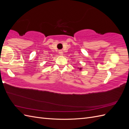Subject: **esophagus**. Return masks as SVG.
Returning <instances> with one entry per match:
<instances>
[{
	"label": "esophagus",
	"mask_w": 129,
	"mask_h": 129,
	"mask_svg": "<svg viewBox=\"0 0 129 129\" xmlns=\"http://www.w3.org/2000/svg\"><path fill=\"white\" fill-rule=\"evenodd\" d=\"M58 53H59L60 55H63V52H62V50H60L59 52H58Z\"/></svg>",
	"instance_id": "1"
}]
</instances>
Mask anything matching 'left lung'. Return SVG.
Masks as SVG:
<instances>
[{"label": "left lung", "mask_w": 129, "mask_h": 129, "mask_svg": "<svg viewBox=\"0 0 129 129\" xmlns=\"http://www.w3.org/2000/svg\"><path fill=\"white\" fill-rule=\"evenodd\" d=\"M78 69H79L80 71H81L82 70V68H81V67H78Z\"/></svg>", "instance_id": "left-lung-1"}]
</instances>
